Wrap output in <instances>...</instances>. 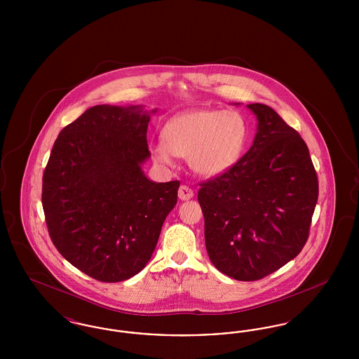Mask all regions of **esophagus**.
I'll return each mask as SVG.
<instances>
[{"mask_svg":"<svg viewBox=\"0 0 359 359\" xmlns=\"http://www.w3.org/2000/svg\"><path fill=\"white\" fill-rule=\"evenodd\" d=\"M177 195H179L180 201H189L194 196V191L188 186H180L177 191Z\"/></svg>","mask_w":359,"mask_h":359,"instance_id":"1","label":"esophagus"}]
</instances>
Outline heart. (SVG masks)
<instances>
[{
    "instance_id": "b5f03b06",
    "label": "heart",
    "mask_w": 359,
    "mask_h": 359,
    "mask_svg": "<svg viewBox=\"0 0 359 359\" xmlns=\"http://www.w3.org/2000/svg\"><path fill=\"white\" fill-rule=\"evenodd\" d=\"M246 141L248 125L237 111L189 109L168 120L152 154L163 167H173L176 156L188 157L195 173L218 177L238 163Z\"/></svg>"
}]
</instances>
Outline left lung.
I'll list each match as a JSON object with an SVG mask.
<instances>
[{"label": "left lung", "mask_w": 359, "mask_h": 359, "mask_svg": "<svg viewBox=\"0 0 359 359\" xmlns=\"http://www.w3.org/2000/svg\"><path fill=\"white\" fill-rule=\"evenodd\" d=\"M256 116L250 149L221 176L201 184L205 249L214 266L239 281L273 273L307 242L319 184L307 145L272 107Z\"/></svg>", "instance_id": "left-lung-1"}]
</instances>
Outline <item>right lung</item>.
Here are the masks:
<instances>
[{
  "mask_svg": "<svg viewBox=\"0 0 359 359\" xmlns=\"http://www.w3.org/2000/svg\"><path fill=\"white\" fill-rule=\"evenodd\" d=\"M152 111L141 104H97L56 138L43 175L41 203L53 245L71 265L103 283L141 272L151 259L179 180L154 183Z\"/></svg>",
  "mask_w": 359,
  "mask_h": 359,
  "instance_id": "add662e5",
  "label": "right lung"
}]
</instances>
